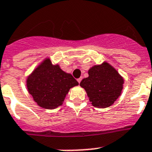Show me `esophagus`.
<instances>
[{
    "instance_id": "34e87169",
    "label": "esophagus",
    "mask_w": 152,
    "mask_h": 152,
    "mask_svg": "<svg viewBox=\"0 0 152 152\" xmlns=\"http://www.w3.org/2000/svg\"><path fill=\"white\" fill-rule=\"evenodd\" d=\"M81 80H82V77H80V78H79L78 80H77V81H78L79 83H80V82H81Z\"/></svg>"
}]
</instances>
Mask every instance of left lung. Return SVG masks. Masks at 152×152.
<instances>
[{"instance_id":"8db88e82","label":"left lung","mask_w":152,"mask_h":152,"mask_svg":"<svg viewBox=\"0 0 152 152\" xmlns=\"http://www.w3.org/2000/svg\"><path fill=\"white\" fill-rule=\"evenodd\" d=\"M88 74L80 85L86 90L92 105L98 108L110 107L121 94L123 77L107 62L92 66Z\"/></svg>"}]
</instances>
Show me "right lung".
<instances>
[{"mask_svg": "<svg viewBox=\"0 0 152 152\" xmlns=\"http://www.w3.org/2000/svg\"><path fill=\"white\" fill-rule=\"evenodd\" d=\"M27 89L36 104L45 109H56L62 105L69 91L79 83L71 74L45 58L27 77Z\"/></svg>", "mask_w": 152, "mask_h": 152, "instance_id": "right-lung-1", "label": "right lung"}]
</instances>
